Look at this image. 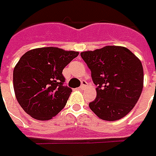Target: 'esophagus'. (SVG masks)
<instances>
[{"label":"esophagus","mask_w":156,"mask_h":156,"mask_svg":"<svg viewBox=\"0 0 156 156\" xmlns=\"http://www.w3.org/2000/svg\"><path fill=\"white\" fill-rule=\"evenodd\" d=\"M87 81H86V80H82V81H81V85H80V88L81 89V90H83L84 88L87 87Z\"/></svg>","instance_id":"esophagus-1"}]
</instances>
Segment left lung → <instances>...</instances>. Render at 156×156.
Here are the masks:
<instances>
[{
	"mask_svg": "<svg viewBox=\"0 0 156 156\" xmlns=\"http://www.w3.org/2000/svg\"><path fill=\"white\" fill-rule=\"evenodd\" d=\"M80 56L98 86L97 98L89 103L90 110L107 121H116L127 115L143 90L144 70L140 59L121 46L82 52Z\"/></svg>",
	"mask_w": 156,
	"mask_h": 156,
	"instance_id": "1",
	"label": "left lung"
}]
</instances>
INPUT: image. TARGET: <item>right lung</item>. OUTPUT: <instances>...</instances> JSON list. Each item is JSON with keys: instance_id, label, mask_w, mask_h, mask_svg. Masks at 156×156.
Here are the masks:
<instances>
[{"instance_id": "right-lung-1", "label": "right lung", "mask_w": 156, "mask_h": 156, "mask_svg": "<svg viewBox=\"0 0 156 156\" xmlns=\"http://www.w3.org/2000/svg\"><path fill=\"white\" fill-rule=\"evenodd\" d=\"M79 55L55 47L32 49L21 57L13 70L16 100L27 114L48 120L65 108L71 88L65 86L64 68Z\"/></svg>"}]
</instances>
